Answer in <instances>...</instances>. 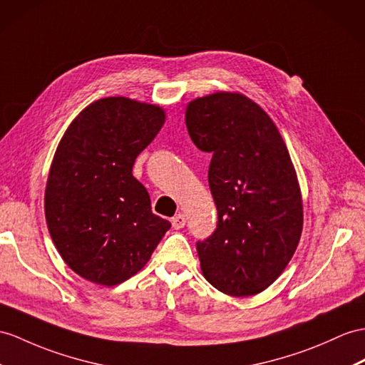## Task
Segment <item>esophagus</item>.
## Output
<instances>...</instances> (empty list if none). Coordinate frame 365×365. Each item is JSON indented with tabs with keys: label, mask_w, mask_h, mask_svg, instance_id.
<instances>
[{
	"label": "esophagus",
	"mask_w": 365,
	"mask_h": 365,
	"mask_svg": "<svg viewBox=\"0 0 365 365\" xmlns=\"http://www.w3.org/2000/svg\"><path fill=\"white\" fill-rule=\"evenodd\" d=\"M172 226L175 229H181V227L185 226V215H184V213H178V215H175L172 218Z\"/></svg>",
	"instance_id": "34e87169"
}]
</instances>
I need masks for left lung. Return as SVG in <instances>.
Segmentation results:
<instances>
[{"instance_id":"left-lung-1","label":"left lung","mask_w":365,"mask_h":365,"mask_svg":"<svg viewBox=\"0 0 365 365\" xmlns=\"http://www.w3.org/2000/svg\"><path fill=\"white\" fill-rule=\"evenodd\" d=\"M185 125L212 155L207 178L218 210L215 230L197 242L202 275L225 294H257L287 268L304 225L285 142L259 105L234 93L190 102Z\"/></svg>"}]
</instances>
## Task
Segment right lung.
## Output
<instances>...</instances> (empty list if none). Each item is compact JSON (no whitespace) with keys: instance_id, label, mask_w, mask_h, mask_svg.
<instances>
[{"instance_id":"obj_1","label":"right lung","mask_w":365,"mask_h":365,"mask_svg":"<svg viewBox=\"0 0 365 365\" xmlns=\"http://www.w3.org/2000/svg\"><path fill=\"white\" fill-rule=\"evenodd\" d=\"M164 120L156 105L106 97L86 106L61 138L44 212L61 259L80 277L105 287L125 282L170 229L131 173Z\"/></svg>"}]
</instances>
